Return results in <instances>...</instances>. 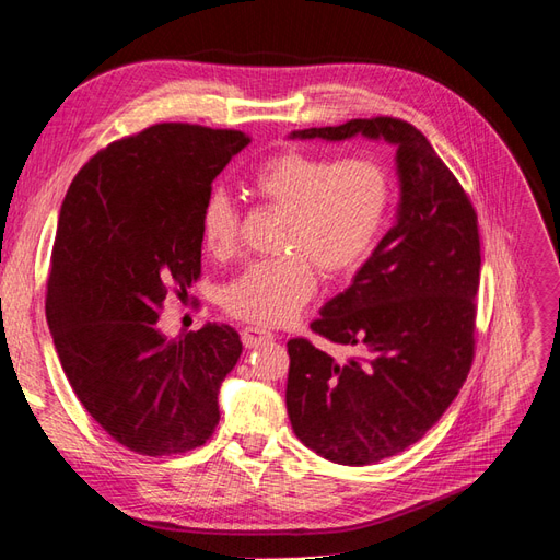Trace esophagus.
Returning a JSON list of instances; mask_svg holds the SVG:
<instances>
[{"mask_svg": "<svg viewBox=\"0 0 560 560\" xmlns=\"http://www.w3.org/2000/svg\"><path fill=\"white\" fill-rule=\"evenodd\" d=\"M241 340H243V346H246V348L250 350V348L262 346V342L275 340V334H271V331H265V328L248 326V328H243V331H241Z\"/></svg>", "mask_w": 560, "mask_h": 560, "instance_id": "1", "label": "esophagus"}]
</instances>
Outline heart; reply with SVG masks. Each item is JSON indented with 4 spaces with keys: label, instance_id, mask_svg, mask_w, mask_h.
Instances as JSON below:
<instances>
[{
    "label": "heart",
    "instance_id": "heart-1",
    "mask_svg": "<svg viewBox=\"0 0 560 560\" xmlns=\"http://www.w3.org/2000/svg\"><path fill=\"white\" fill-rule=\"evenodd\" d=\"M250 191L281 212L277 250L224 285L222 305L255 326L293 319L317 289V269L328 281L357 275L374 255L390 220L395 182L376 155L336 158L285 149L250 175ZM241 214L224 191H212L200 210V241L214 260L238 248Z\"/></svg>",
    "mask_w": 560,
    "mask_h": 560
}]
</instances>
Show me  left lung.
Returning <instances> with one entry per match:
<instances>
[{"mask_svg":"<svg viewBox=\"0 0 560 560\" xmlns=\"http://www.w3.org/2000/svg\"><path fill=\"white\" fill-rule=\"evenodd\" d=\"M354 135L397 147V222L350 289L310 324L352 350L348 360L307 338L289 340L285 409L305 447L334 464L369 466L419 442L462 390L476 354L480 234L464 186L413 125L378 116L291 137Z\"/></svg>","mask_w":560,"mask_h":560,"instance_id":"obj_1","label":"left lung"}]
</instances>
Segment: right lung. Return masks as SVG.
Listing matches in <instances>:
<instances>
[{
	"mask_svg": "<svg viewBox=\"0 0 560 560\" xmlns=\"http://www.w3.org/2000/svg\"><path fill=\"white\" fill-rule=\"evenodd\" d=\"M250 137L161 122L108 143L63 198L47 281L56 352L90 417L143 456L196 450L241 357L232 326L167 340L158 317L200 277V210Z\"/></svg>",
	"mask_w": 560,
	"mask_h": 560,
	"instance_id": "obj_1",
	"label": "right lung"
}]
</instances>
